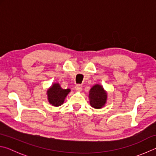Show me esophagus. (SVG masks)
Listing matches in <instances>:
<instances>
[{
  "instance_id": "1",
  "label": "esophagus",
  "mask_w": 156,
  "mask_h": 156,
  "mask_svg": "<svg viewBox=\"0 0 156 156\" xmlns=\"http://www.w3.org/2000/svg\"><path fill=\"white\" fill-rule=\"evenodd\" d=\"M75 89H76V91H78V92H80V91H82V89H83V88H82V87H81V86H80V85H77V86H76V87H75Z\"/></svg>"
}]
</instances>
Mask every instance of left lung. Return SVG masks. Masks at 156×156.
<instances>
[{
	"label": "left lung",
	"mask_w": 156,
	"mask_h": 156,
	"mask_svg": "<svg viewBox=\"0 0 156 156\" xmlns=\"http://www.w3.org/2000/svg\"><path fill=\"white\" fill-rule=\"evenodd\" d=\"M89 103L95 109H100L105 106L107 100V93L100 84H95L89 91Z\"/></svg>",
	"instance_id": "left-lung-1"
}]
</instances>
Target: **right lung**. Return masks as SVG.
<instances>
[{
  "label": "right lung",
  "instance_id": "add662e5",
  "mask_svg": "<svg viewBox=\"0 0 156 156\" xmlns=\"http://www.w3.org/2000/svg\"><path fill=\"white\" fill-rule=\"evenodd\" d=\"M70 91L69 89H62L58 83H54L47 91V99L53 106L59 107L63 104Z\"/></svg>",
  "mask_w": 156,
  "mask_h": 156
}]
</instances>
